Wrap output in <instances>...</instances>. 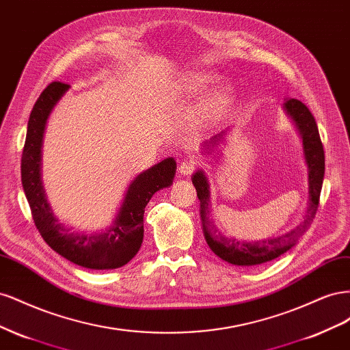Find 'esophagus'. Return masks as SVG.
<instances>
[{
	"mask_svg": "<svg viewBox=\"0 0 350 350\" xmlns=\"http://www.w3.org/2000/svg\"><path fill=\"white\" fill-rule=\"evenodd\" d=\"M197 167V163L194 159H184V161L179 163V172H181L183 175H191Z\"/></svg>",
	"mask_w": 350,
	"mask_h": 350,
	"instance_id": "1",
	"label": "esophagus"
}]
</instances>
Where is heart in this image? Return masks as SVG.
Segmentation results:
<instances>
[{
    "label": "heart",
    "instance_id": "heart-1",
    "mask_svg": "<svg viewBox=\"0 0 350 350\" xmlns=\"http://www.w3.org/2000/svg\"><path fill=\"white\" fill-rule=\"evenodd\" d=\"M211 80H213V76H211V74L193 72L185 79L183 88L188 93H200L208 86V83H211ZM228 96H229L228 89H220L219 92H216L213 96L208 99L206 108H204V115L210 116V118L217 116L221 112V109L225 108V105L228 102Z\"/></svg>",
    "mask_w": 350,
    "mask_h": 350
}]
</instances>
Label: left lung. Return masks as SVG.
I'll return each instance as SVG.
<instances>
[{
    "mask_svg": "<svg viewBox=\"0 0 350 350\" xmlns=\"http://www.w3.org/2000/svg\"><path fill=\"white\" fill-rule=\"evenodd\" d=\"M283 108L293 120L296 129H298L301 134L305 162L306 166H308V204H306L304 220L298 226L286 232L283 235L273 237L264 241L243 242L234 238H226L220 232H217L216 226L208 219L210 189L204 172L200 169L191 178L197 189V197L200 200V215L201 220H203V232L207 245L217 257L230 264H235V266H258V264L280 257L282 254L289 251L305 234L317 213V208H319L320 193L324 179V149L320 139L319 126H317V122L310 109L301 100H286ZM224 134H226V131H221L211 137L210 142H207L204 146L206 149L210 150L208 147L217 146L219 142L224 139Z\"/></svg>",
    "mask_w": 350,
    "mask_h": 350,
    "instance_id": "8db88e82",
    "label": "left lung"
}]
</instances>
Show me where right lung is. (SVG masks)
<instances>
[{
    "label": "right lung",
    "instance_id": "obj_1",
    "mask_svg": "<svg viewBox=\"0 0 350 350\" xmlns=\"http://www.w3.org/2000/svg\"><path fill=\"white\" fill-rule=\"evenodd\" d=\"M68 89V84L51 83L40 93L30 112L22 154L23 189L39 234L52 250L81 267L118 269L139 252L144 234V208L154 193L174 183L176 162L167 157L137 175L126 189L118 215L109 229L92 235L71 232L52 213L40 179L42 139L48 116Z\"/></svg>",
    "mask_w": 350,
    "mask_h": 350
}]
</instances>
